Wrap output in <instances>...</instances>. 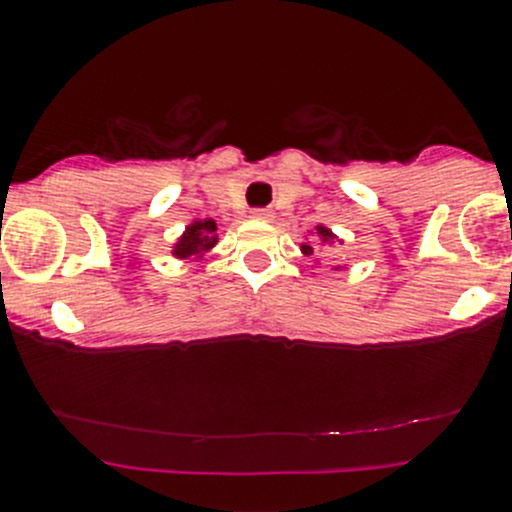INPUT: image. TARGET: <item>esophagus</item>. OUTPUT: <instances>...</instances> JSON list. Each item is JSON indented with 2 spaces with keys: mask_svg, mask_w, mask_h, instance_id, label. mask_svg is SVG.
I'll use <instances>...</instances> for the list:
<instances>
[{
  "mask_svg": "<svg viewBox=\"0 0 512 512\" xmlns=\"http://www.w3.org/2000/svg\"><path fill=\"white\" fill-rule=\"evenodd\" d=\"M272 215H275V212L265 210V207H260V210H252V217H255V220H272Z\"/></svg>",
  "mask_w": 512,
  "mask_h": 512,
  "instance_id": "obj_1",
  "label": "esophagus"
}]
</instances>
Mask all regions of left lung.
Returning <instances> with one entry per match:
<instances>
[{
    "instance_id": "obj_1",
    "label": "left lung",
    "mask_w": 512,
    "mask_h": 512,
    "mask_svg": "<svg viewBox=\"0 0 512 512\" xmlns=\"http://www.w3.org/2000/svg\"><path fill=\"white\" fill-rule=\"evenodd\" d=\"M317 237H320V242L322 245H335L337 242V237L332 235L330 230H327V227H317ZM302 252H305V255H312V245H307V242H302V247H300Z\"/></svg>"
}]
</instances>
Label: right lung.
Returning a JSON list of instances; mask_svg holds the SVG:
<instances>
[{
    "label": "right lung",
    "mask_w": 512,
    "mask_h": 512,
    "mask_svg": "<svg viewBox=\"0 0 512 512\" xmlns=\"http://www.w3.org/2000/svg\"><path fill=\"white\" fill-rule=\"evenodd\" d=\"M217 222L215 220H195L192 225L185 227L180 240L175 242L172 255L180 260H197L205 252H210L217 245Z\"/></svg>",
    "instance_id": "1"
}]
</instances>
